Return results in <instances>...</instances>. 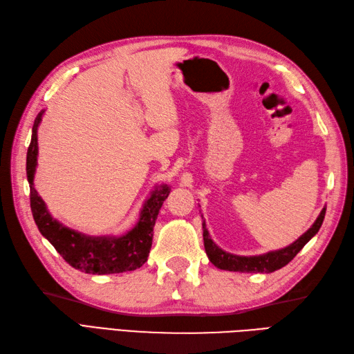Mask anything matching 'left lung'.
<instances>
[{"mask_svg":"<svg viewBox=\"0 0 354 354\" xmlns=\"http://www.w3.org/2000/svg\"><path fill=\"white\" fill-rule=\"evenodd\" d=\"M326 207H323L320 215L317 216L315 223L308 229L301 238L295 241L292 245L286 248H281L277 251H269L266 254L261 256H236L230 254V252H225L221 250L216 243L211 239L209 232L206 229V224L203 221V243H205V251L207 254V259L211 260V263L223 270H232V272H260V274H269V272H275L281 268H284L287 263H290L295 259V256L301 251L305 243L310 241L314 234L320 230L323 220H324Z\"/></svg>","mask_w":354,"mask_h":354,"instance_id":"1","label":"left lung"}]
</instances>
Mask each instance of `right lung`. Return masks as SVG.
Here are the masks:
<instances>
[{
    "instance_id": "obj_1",
    "label": "right lung",
    "mask_w": 354,
    "mask_h": 354,
    "mask_svg": "<svg viewBox=\"0 0 354 354\" xmlns=\"http://www.w3.org/2000/svg\"><path fill=\"white\" fill-rule=\"evenodd\" d=\"M43 113L44 111L35 118L31 143L26 152V178L30 183L31 211L40 233L55 247L70 266L85 274H121L140 268L148 260L153 225L162 202L170 193V187L161 185L152 192L140 211L139 221L122 236H86L84 233L66 227L64 224L52 218L43 198L34 188V174L39 156L37 129Z\"/></svg>"
}]
</instances>
